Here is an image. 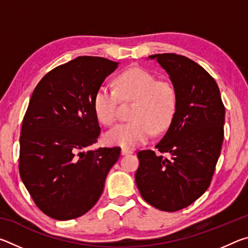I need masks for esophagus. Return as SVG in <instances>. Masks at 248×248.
Segmentation results:
<instances>
[{
	"label": "esophagus",
	"mask_w": 248,
	"mask_h": 248,
	"mask_svg": "<svg viewBox=\"0 0 248 248\" xmlns=\"http://www.w3.org/2000/svg\"><path fill=\"white\" fill-rule=\"evenodd\" d=\"M132 153H133L132 150H129V149L121 150V155H129V154H132Z\"/></svg>",
	"instance_id": "34e87169"
}]
</instances>
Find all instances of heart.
Instances as JSON below:
<instances>
[{
    "mask_svg": "<svg viewBox=\"0 0 248 248\" xmlns=\"http://www.w3.org/2000/svg\"><path fill=\"white\" fill-rule=\"evenodd\" d=\"M116 90L99 86L93 96L95 116L105 125L118 118L119 99L132 103L130 123L120 124L106 133V141L124 149L143 144L153 130L162 133L169 129L178 110V94L173 84L158 81L148 70L131 68L116 78Z\"/></svg>",
    "mask_w": 248,
    "mask_h": 248,
    "instance_id": "heart-1",
    "label": "heart"
}]
</instances>
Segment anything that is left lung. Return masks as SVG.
Returning <instances> with one entry per match:
<instances>
[{"instance_id": "left-lung-1", "label": "left lung", "mask_w": 248, "mask_h": 248, "mask_svg": "<svg viewBox=\"0 0 248 248\" xmlns=\"http://www.w3.org/2000/svg\"><path fill=\"white\" fill-rule=\"evenodd\" d=\"M178 94V110L152 150L138 152L136 183L146 202L162 211L186 208L211 183L224 137L225 108L211 75L195 61L175 53L152 54ZM167 153L169 158L162 156Z\"/></svg>"}]
</instances>
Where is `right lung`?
Returning a JSON list of instances; mask_svg holds the SVG:
<instances>
[{
	"label": "right lung",
	"instance_id": "add662e5",
	"mask_svg": "<svg viewBox=\"0 0 248 248\" xmlns=\"http://www.w3.org/2000/svg\"><path fill=\"white\" fill-rule=\"evenodd\" d=\"M118 64L78 57L33 90L20 131L19 174L37 207L52 219H75L93 208L120 156L118 146L82 151L100 134L93 96Z\"/></svg>",
	"mask_w": 248,
	"mask_h": 248
}]
</instances>
